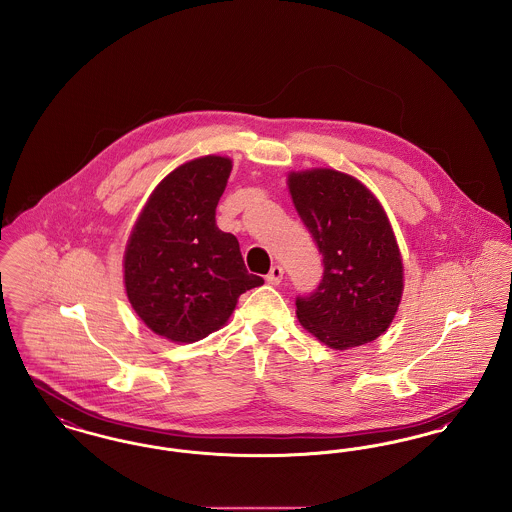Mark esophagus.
Here are the masks:
<instances>
[{
  "instance_id": "34e87169",
  "label": "esophagus",
  "mask_w": 512,
  "mask_h": 512,
  "mask_svg": "<svg viewBox=\"0 0 512 512\" xmlns=\"http://www.w3.org/2000/svg\"><path fill=\"white\" fill-rule=\"evenodd\" d=\"M282 278H284V268L278 267V265H274V267L270 268V272L267 274L268 284L278 286V284L282 282Z\"/></svg>"
}]
</instances>
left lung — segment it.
Returning a JSON list of instances; mask_svg holds the SVG:
<instances>
[{
    "instance_id": "obj_1",
    "label": "left lung",
    "mask_w": 512,
    "mask_h": 512,
    "mask_svg": "<svg viewBox=\"0 0 512 512\" xmlns=\"http://www.w3.org/2000/svg\"><path fill=\"white\" fill-rule=\"evenodd\" d=\"M288 186L324 263L317 290L295 299L301 326L340 351L376 340L403 293L401 253L380 201L332 169L292 172Z\"/></svg>"
}]
</instances>
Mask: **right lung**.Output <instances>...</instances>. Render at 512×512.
I'll return each mask as SVG.
<instances>
[{
  "label": "right lung",
  "mask_w": 512,
  "mask_h": 512,
  "mask_svg": "<svg viewBox=\"0 0 512 512\" xmlns=\"http://www.w3.org/2000/svg\"><path fill=\"white\" fill-rule=\"evenodd\" d=\"M232 171L228 157L180 165L149 195L124 251V286L155 334L194 343L219 330L242 293L261 286L245 268L236 236L215 220Z\"/></svg>",
  "instance_id": "obj_1"
}]
</instances>
